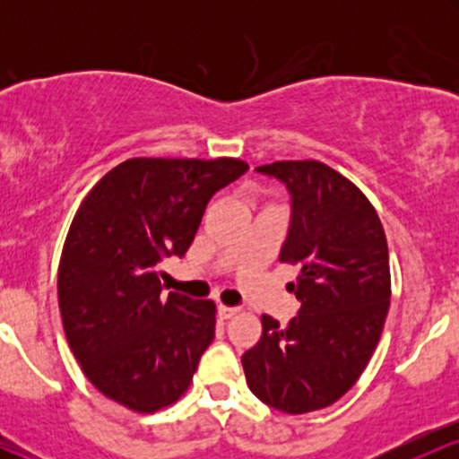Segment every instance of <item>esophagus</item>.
Wrapping results in <instances>:
<instances>
[{"instance_id": "34e87169", "label": "esophagus", "mask_w": 459, "mask_h": 459, "mask_svg": "<svg viewBox=\"0 0 459 459\" xmlns=\"http://www.w3.org/2000/svg\"><path fill=\"white\" fill-rule=\"evenodd\" d=\"M239 313V308H233V307H224V304H220L218 307V315L222 319H230V317H235V315Z\"/></svg>"}]
</instances>
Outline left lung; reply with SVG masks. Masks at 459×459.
<instances>
[{
    "instance_id": "left-lung-1",
    "label": "left lung",
    "mask_w": 459,
    "mask_h": 459,
    "mask_svg": "<svg viewBox=\"0 0 459 459\" xmlns=\"http://www.w3.org/2000/svg\"><path fill=\"white\" fill-rule=\"evenodd\" d=\"M291 194L281 263L298 267L299 313L287 325L263 315V334L241 356L250 391L287 414L339 402L380 341L391 304L388 246L376 207L350 178L315 160L256 168Z\"/></svg>"
}]
</instances>
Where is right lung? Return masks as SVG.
Listing matches in <instances>:
<instances>
[{
	"mask_svg": "<svg viewBox=\"0 0 459 459\" xmlns=\"http://www.w3.org/2000/svg\"><path fill=\"white\" fill-rule=\"evenodd\" d=\"M247 163L134 157L79 204L57 267V302L83 376L140 414L186 394L215 336V304L161 296L163 256L192 246L209 200Z\"/></svg>",
	"mask_w": 459,
	"mask_h": 459,
	"instance_id": "obj_1",
	"label": "right lung"
}]
</instances>
